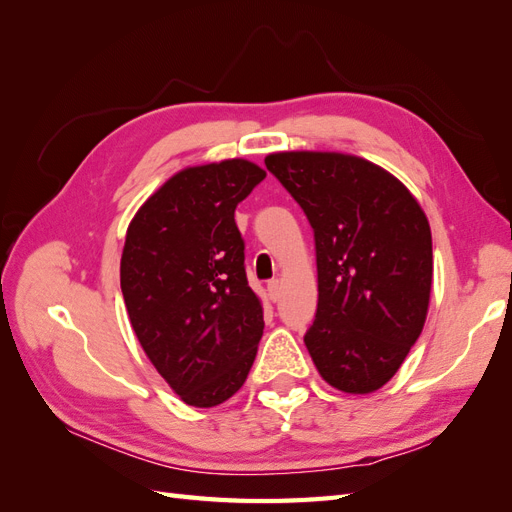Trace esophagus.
<instances>
[{
    "instance_id": "1",
    "label": "esophagus",
    "mask_w": 512,
    "mask_h": 512,
    "mask_svg": "<svg viewBox=\"0 0 512 512\" xmlns=\"http://www.w3.org/2000/svg\"><path fill=\"white\" fill-rule=\"evenodd\" d=\"M267 292H269V299L275 303V301H280V297H282V284H280V280H271L269 284H267Z\"/></svg>"
}]
</instances>
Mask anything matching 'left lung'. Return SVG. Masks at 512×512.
I'll return each instance as SVG.
<instances>
[{"mask_svg":"<svg viewBox=\"0 0 512 512\" xmlns=\"http://www.w3.org/2000/svg\"><path fill=\"white\" fill-rule=\"evenodd\" d=\"M314 228L318 309L305 346L335 389L389 382L423 331L433 277L431 230L410 190L374 162L335 151L265 158Z\"/></svg>","mask_w":512,"mask_h":512,"instance_id":"left-lung-1","label":"left lung"}]
</instances>
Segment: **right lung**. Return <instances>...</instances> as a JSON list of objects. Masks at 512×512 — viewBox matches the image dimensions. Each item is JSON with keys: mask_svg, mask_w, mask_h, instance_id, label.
<instances>
[{"mask_svg": "<svg viewBox=\"0 0 512 512\" xmlns=\"http://www.w3.org/2000/svg\"><path fill=\"white\" fill-rule=\"evenodd\" d=\"M265 170L241 158L190 166L136 211L121 254L132 329L185 404L213 408L235 395L265 329L245 277L235 209Z\"/></svg>", "mask_w": 512, "mask_h": 512, "instance_id": "obj_1", "label": "right lung"}]
</instances>
